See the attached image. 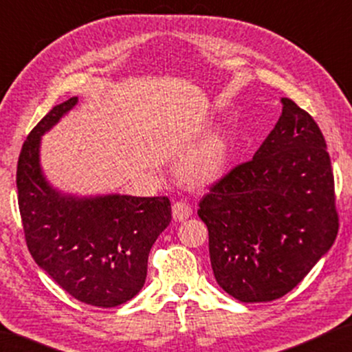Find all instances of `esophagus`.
Instances as JSON below:
<instances>
[{"mask_svg": "<svg viewBox=\"0 0 352 352\" xmlns=\"http://www.w3.org/2000/svg\"><path fill=\"white\" fill-rule=\"evenodd\" d=\"M190 214H192V208L189 204H186V201L181 200L173 205V218L176 221H186Z\"/></svg>", "mask_w": 352, "mask_h": 352, "instance_id": "34e87169", "label": "esophagus"}]
</instances>
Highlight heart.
Instances as JSON below:
<instances>
[{"mask_svg": "<svg viewBox=\"0 0 352 352\" xmlns=\"http://www.w3.org/2000/svg\"><path fill=\"white\" fill-rule=\"evenodd\" d=\"M230 157L229 136L223 131L211 133L177 163V176L189 186H208L224 175Z\"/></svg>", "mask_w": 352, "mask_h": 352, "instance_id": "heart-1", "label": "heart"}]
</instances>
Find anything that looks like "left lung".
<instances>
[{"mask_svg": "<svg viewBox=\"0 0 352 352\" xmlns=\"http://www.w3.org/2000/svg\"><path fill=\"white\" fill-rule=\"evenodd\" d=\"M282 115L250 162L199 204L216 282L242 302L293 290L338 234L335 181L314 118L282 98Z\"/></svg>", "mask_w": 352, "mask_h": 352, "instance_id": "left-lung-1", "label": "left lung"}]
</instances>
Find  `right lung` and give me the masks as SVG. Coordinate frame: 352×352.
<instances>
[{
  "mask_svg": "<svg viewBox=\"0 0 352 352\" xmlns=\"http://www.w3.org/2000/svg\"><path fill=\"white\" fill-rule=\"evenodd\" d=\"M78 102L70 98L46 113L23 142L17 200L32 258L81 302L115 307L138 295L152 245L171 221L168 197L62 194L40 165L41 136Z\"/></svg>",
  "mask_w": 352,
  "mask_h": 352,
  "instance_id": "1",
  "label": "right lung"
}]
</instances>
